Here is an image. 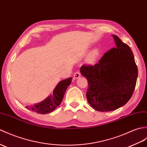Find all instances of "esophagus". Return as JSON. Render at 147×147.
<instances>
[{
    "mask_svg": "<svg viewBox=\"0 0 147 147\" xmlns=\"http://www.w3.org/2000/svg\"><path fill=\"white\" fill-rule=\"evenodd\" d=\"M80 76H81V73H80V71H76V72L74 73V78H75V79H77V78H80Z\"/></svg>",
    "mask_w": 147,
    "mask_h": 147,
    "instance_id": "esophagus-1",
    "label": "esophagus"
}]
</instances>
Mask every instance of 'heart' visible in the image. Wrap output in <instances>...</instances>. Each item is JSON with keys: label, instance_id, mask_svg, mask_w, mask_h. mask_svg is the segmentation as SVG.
<instances>
[{"label": "heart", "instance_id": "heart-1", "mask_svg": "<svg viewBox=\"0 0 147 147\" xmlns=\"http://www.w3.org/2000/svg\"><path fill=\"white\" fill-rule=\"evenodd\" d=\"M98 55V51H94L91 53V54L90 55L89 57H88V61L90 62H93V61L96 59V57Z\"/></svg>", "mask_w": 147, "mask_h": 147}]
</instances>
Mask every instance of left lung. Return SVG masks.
I'll use <instances>...</instances> for the list:
<instances>
[{"mask_svg": "<svg viewBox=\"0 0 147 147\" xmlns=\"http://www.w3.org/2000/svg\"><path fill=\"white\" fill-rule=\"evenodd\" d=\"M116 46L94 65L83 64L80 71L89 84L88 103L99 111H110L125 105L134 93L138 67L131 49L113 35Z\"/></svg>", "mask_w": 147, "mask_h": 147, "instance_id": "1", "label": "left lung"}]
</instances>
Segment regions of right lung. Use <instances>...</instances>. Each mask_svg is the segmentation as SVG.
Masks as SVG:
<instances>
[{"mask_svg": "<svg viewBox=\"0 0 147 147\" xmlns=\"http://www.w3.org/2000/svg\"><path fill=\"white\" fill-rule=\"evenodd\" d=\"M71 80L72 78H69L60 81L53 91V94H50L44 101L31 107H26L27 108L39 114H47L52 112L61 103L65 91L71 83Z\"/></svg>", "mask_w": 147, "mask_h": 147, "instance_id": "obj_1", "label": "right lung"}]
</instances>
